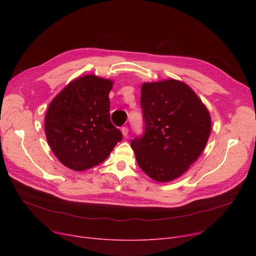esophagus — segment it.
I'll return each instance as SVG.
<instances>
[{"label":"esophagus","mask_w":256,"mask_h":256,"mask_svg":"<svg viewBox=\"0 0 256 256\" xmlns=\"http://www.w3.org/2000/svg\"><path fill=\"white\" fill-rule=\"evenodd\" d=\"M128 132H129V130H128V128H127V127H122V136H124L127 138Z\"/></svg>","instance_id":"obj_1"}]
</instances>
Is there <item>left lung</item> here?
Instances as JSON below:
<instances>
[{"label":"left lung","instance_id":"8db88e82","mask_svg":"<svg viewBox=\"0 0 256 256\" xmlns=\"http://www.w3.org/2000/svg\"><path fill=\"white\" fill-rule=\"evenodd\" d=\"M145 134L131 141L142 171L159 182L188 171L204 150L212 130L206 106L189 85L168 79L141 88Z\"/></svg>","mask_w":256,"mask_h":256}]
</instances>
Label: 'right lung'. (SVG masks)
I'll return each mask as SVG.
<instances>
[{
  "mask_svg": "<svg viewBox=\"0 0 256 256\" xmlns=\"http://www.w3.org/2000/svg\"><path fill=\"white\" fill-rule=\"evenodd\" d=\"M113 81L95 74L76 78L49 104L44 132L53 154L68 168L84 171L104 161L122 134L110 120Z\"/></svg>",
  "mask_w": 256,
  "mask_h": 256,
  "instance_id": "obj_1",
  "label": "right lung"
}]
</instances>
